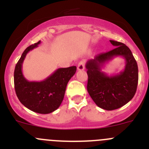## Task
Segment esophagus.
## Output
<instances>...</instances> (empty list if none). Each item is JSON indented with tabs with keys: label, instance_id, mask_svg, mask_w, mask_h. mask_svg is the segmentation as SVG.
I'll use <instances>...</instances> for the list:
<instances>
[{
	"label": "esophagus",
	"instance_id": "34e87169",
	"mask_svg": "<svg viewBox=\"0 0 149 149\" xmlns=\"http://www.w3.org/2000/svg\"><path fill=\"white\" fill-rule=\"evenodd\" d=\"M84 68H85V67H84V62L81 61L78 63V65H77V70L83 71L84 69Z\"/></svg>",
	"mask_w": 149,
	"mask_h": 149
}]
</instances>
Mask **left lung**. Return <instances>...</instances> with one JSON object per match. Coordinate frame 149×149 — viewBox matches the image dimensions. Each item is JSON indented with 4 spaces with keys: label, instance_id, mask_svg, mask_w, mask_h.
Returning <instances> with one entry per match:
<instances>
[{
    "label": "left lung",
    "instance_id": "1",
    "mask_svg": "<svg viewBox=\"0 0 149 149\" xmlns=\"http://www.w3.org/2000/svg\"><path fill=\"white\" fill-rule=\"evenodd\" d=\"M116 47L112 51L96 55L86 62L87 91L97 106L106 110L120 108L129 102L136 93L138 84V66L131 51L119 42L110 40ZM116 56L126 60L124 70L113 76H107L101 69Z\"/></svg>",
    "mask_w": 149,
    "mask_h": 149
}]
</instances>
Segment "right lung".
Segmentation results:
<instances>
[{
	"instance_id": "obj_1",
	"label": "right lung",
	"mask_w": 149,
	"mask_h": 149,
	"mask_svg": "<svg viewBox=\"0 0 149 149\" xmlns=\"http://www.w3.org/2000/svg\"><path fill=\"white\" fill-rule=\"evenodd\" d=\"M39 41L27 47L17 63L14 71V85L21 103L29 110L41 114L52 113L61 104L68 82L75 74L76 66L56 69L44 81H29L24 77L22 64L29 51L36 48Z\"/></svg>"
}]
</instances>
